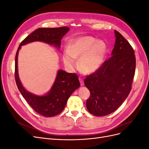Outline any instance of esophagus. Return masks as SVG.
<instances>
[{
    "mask_svg": "<svg viewBox=\"0 0 149 149\" xmlns=\"http://www.w3.org/2000/svg\"><path fill=\"white\" fill-rule=\"evenodd\" d=\"M79 81H80V84H81V86H83L84 85V81H83V79L81 78V77H79Z\"/></svg>",
    "mask_w": 149,
    "mask_h": 149,
    "instance_id": "esophagus-1",
    "label": "esophagus"
}]
</instances>
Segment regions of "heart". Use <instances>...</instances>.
I'll list each match as a JSON object with an SVG mask.
<instances>
[{
    "label": "heart",
    "mask_w": 149,
    "mask_h": 149,
    "mask_svg": "<svg viewBox=\"0 0 149 149\" xmlns=\"http://www.w3.org/2000/svg\"><path fill=\"white\" fill-rule=\"evenodd\" d=\"M107 52V45L102 40H97L90 36L71 39L68 43L66 52L63 55V61L70 69L76 66L74 59L79 60L81 70L90 73L101 66Z\"/></svg>",
    "instance_id": "heart-1"
}]
</instances>
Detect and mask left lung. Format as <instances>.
Wrapping results in <instances>:
<instances>
[{"label":"left lung","instance_id":"8db88e82","mask_svg":"<svg viewBox=\"0 0 149 149\" xmlns=\"http://www.w3.org/2000/svg\"><path fill=\"white\" fill-rule=\"evenodd\" d=\"M114 33L116 38L112 56L84 79L90 91L87 109L96 116L115 111L132 89L136 63L134 50L119 32L114 30Z\"/></svg>","mask_w":149,"mask_h":149}]
</instances>
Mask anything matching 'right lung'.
<instances>
[{"label": "right lung", "mask_w": 149, "mask_h": 149, "mask_svg": "<svg viewBox=\"0 0 149 149\" xmlns=\"http://www.w3.org/2000/svg\"><path fill=\"white\" fill-rule=\"evenodd\" d=\"M69 30L68 26L38 29L28 35L20 43L16 53L15 79L18 89L32 109L37 113L45 117L55 116L64 109L71 94L80 86L78 75L60 70L58 71L56 79L48 93L42 96L35 95L26 91L20 82L18 74V53L21 46L36 41L53 45L60 48L61 40Z\"/></svg>", "instance_id": "1"}]
</instances>
